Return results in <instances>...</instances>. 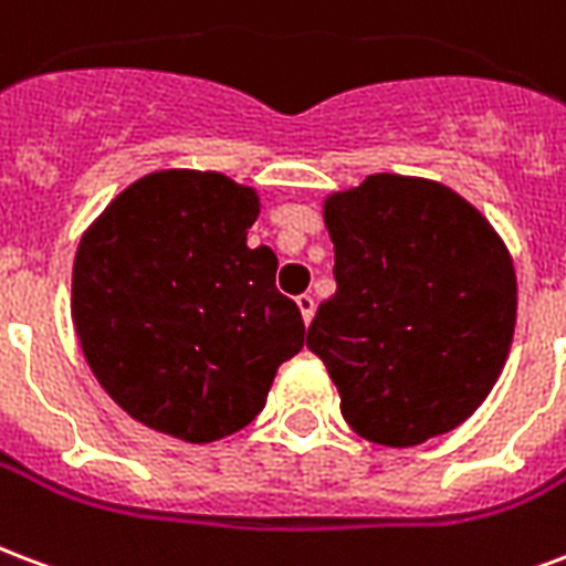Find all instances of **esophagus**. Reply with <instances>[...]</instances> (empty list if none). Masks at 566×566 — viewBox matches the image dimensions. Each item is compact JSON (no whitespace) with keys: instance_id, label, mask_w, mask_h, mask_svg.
Segmentation results:
<instances>
[{"instance_id":"esophagus-1","label":"esophagus","mask_w":566,"mask_h":566,"mask_svg":"<svg viewBox=\"0 0 566 566\" xmlns=\"http://www.w3.org/2000/svg\"><path fill=\"white\" fill-rule=\"evenodd\" d=\"M296 305H300L302 321H305V326H308L314 317V308H317V305H314V296L312 293H302V296H296Z\"/></svg>"}]
</instances>
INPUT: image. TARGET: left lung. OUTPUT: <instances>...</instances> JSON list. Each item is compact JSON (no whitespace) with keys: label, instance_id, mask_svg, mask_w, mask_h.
I'll return each mask as SVG.
<instances>
[{"label":"left lung","instance_id":"8db88e82","mask_svg":"<svg viewBox=\"0 0 566 566\" xmlns=\"http://www.w3.org/2000/svg\"><path fill=\"white\" fill-rule=\"evenodd\" d=\"M335 296L308 350L368 442L421 446L481 407L516 326V273L493 226L437 180L370 175L323 201Z\"/></svg>","mask_w":566,"mask_h":566}]
</instances>
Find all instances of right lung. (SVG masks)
Returning a JSON list of instances; mask_svg holds the SVG:
<instances>
[{
	"label": "right lung",
	"mask_w": 566,
	"mask_h": 566,
	"mask_svg": "<svg viewBox=\"0 0 566 566\" xmlns=\"http://www.w3.org/2000/svg\"><path fill=\"white\" fill-rule=\"evenodd\" d=\"M261 198L219 171L129 184L82 234L71 314L94 377L129 418L192 446L243 430L302 350L279 258L249 249Z\"/></svg>",
	"instance_id": "1"
}]
</instances>
